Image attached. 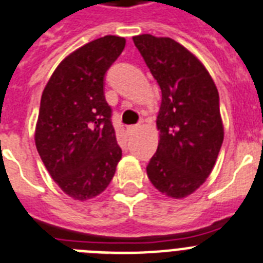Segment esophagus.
I'll list each match as a JSON object with an SVG mask.
<instances>
[{"instance_id": "1", "label": "esophagus", "mask_w": 263, "mask_h": 263, "mask_svg": "<svg viewBox=\"0 0 263 263\" xmlns=\"http://www.w3.org/2000/svg\"><path fill=\"white\" fill-rule=\"evenodd\" d=\"M138 128H139L138 124H136V125H128V127H127L128 134H134V132H135L136 129H138Z\"/></svg>"}]
</instances>
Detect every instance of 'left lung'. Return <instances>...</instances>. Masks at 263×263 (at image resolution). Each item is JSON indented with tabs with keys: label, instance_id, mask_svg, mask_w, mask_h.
Returning <instances> with one entry per match:
<instances>
[{
	"label": "left lung",
	"instance_id": "obj_1",
	"mask_svg": "<svg viewBox=\"0 0 263 263\" xmlns=\"http://www.w3.org/2000/svg\"><path fill=\"white\" fill-rule=\"evenodd\" d=\"M162 91L151 183L168 197L193 193L212 172L224 131L216 85L201 62L170 37H132Z\"/></svg>",
	"mask_w": 263,
	"mask_h": 263
}]
</instances>
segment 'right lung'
Segmentation results:
<instances>
[{"label": "right lung", "mask_w": 263, "mask_h": 263, "mask_svg": "<svg viewBox=\"0 0 263 263\" xmlns=\"http://www.w3.org/2000/svg\"><path fill=\"white\" fill-rule=\"evenodd\" d=\"M124 47V37L112 35L87 43L59 63L43 90L36 148L52 180L76 200L105 191L121 159L104 81Z\"/></svg>", "instance_id": "right-lung-1"}]
</instances>
